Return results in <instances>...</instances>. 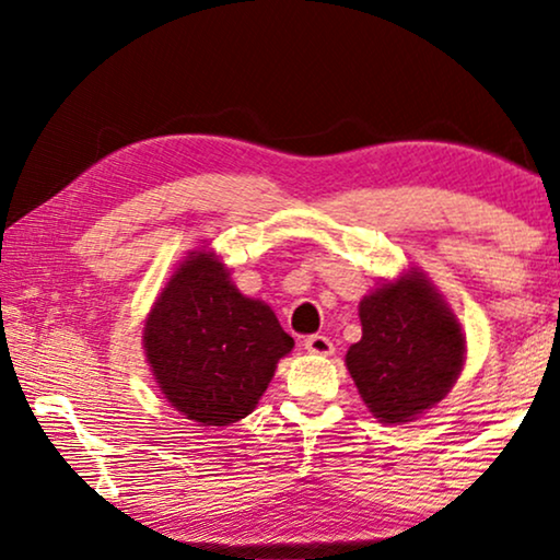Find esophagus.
<instances>
[{
    "label": "esophagus",
    "instance_id": "1",
    "mask_svg": "<svg viewBox=\"0 0 560 560\" xmlns=\"http://www.w3.org/2000/svg\"><path fill=\"white\" fill-rule=\"evenodd\" d=\"M303 347L308 349L311 354H316V357H331L334 354L331 339H328V336H320V334L308 336V339L303 341Z\"/></svg>",
    "mask_w": 560,
    "mask_h": 560
}]
</instances>
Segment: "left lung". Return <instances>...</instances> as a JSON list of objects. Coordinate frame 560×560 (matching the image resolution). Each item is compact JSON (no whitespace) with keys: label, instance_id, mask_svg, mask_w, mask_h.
<instances>
[{"label":"left lung","instance_id":"left-lung-1","mask_svg":"<svg viewBox=\"0 0 560 560\" xmlns=\"http://www.w3.org/2000/svg\"><path fill=\"white\" fill-rule=\"evenodd\" d=\"M362 339L347 370L382 423H408L448 395L464 366L462 326L423 272L385 282L359 303Z\"/></svg>","mask_w":560,"mask_h":560}]
</instances>
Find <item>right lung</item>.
Listing matches in <instances>:
<instances>
[{"label":"right lung","instance_id":"right-lung-1","mask_svg":"<svg viewBox=\"0 0 560 560\" xmlns=\"http://www.w3.org/2000/svg\"><path fill=\"white\" fill-rule=\"evenodd\" d=\"M144 354L175 410L198 425L249 416L293 339L262 301L242 295L213 252L196 249L144 320Z\"/></svg>","mask_w":560,"mask_h":560}]
</instances>
